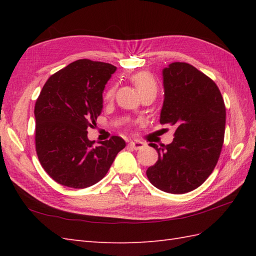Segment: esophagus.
Returning a JSON list of instances; mask_svg holds the SVG:
<instances>
[{
    "label": "esophagus",
    "instance_id": "esophagus-1",
    "mask_svg": "<svg viewBox=\"0 0 256 256\" xmlns=\"http://www.w3.org/2000/svg\"><path fill=\"white\" fill-rule=\"evenodd\" d=\"M128 144H130V146H131V148H133L134 150H140V148H144V143L140 142V140H131V142H130Z\"/></svg>",
    "mask_w": 256,
    "mask_h": 256
}]
</instances>
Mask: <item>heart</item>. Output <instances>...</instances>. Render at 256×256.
Returning <instances> with one entry per match:
<instances>
[{
    "label": "heart",
    "mask_w": 256,
    "mask_h": 256,
    "mask_svg": "<svg viewBox=\"0 0 256 256\" xmlns=\"http://www.w3.org/2000/svg\"><path fill=\"white\" fill-rule=\"evenodd\" d=\"M132 81L134 82V84L136 86V88L140 94L150 91L157 92V82L153 76H152L150 72H142L135 74L132 77ZM114 94H116V86H112L106 90V98L108 100H110L113 98Z\"/></svg>",
    "instance_id": "obj_1"
}]
</instances>
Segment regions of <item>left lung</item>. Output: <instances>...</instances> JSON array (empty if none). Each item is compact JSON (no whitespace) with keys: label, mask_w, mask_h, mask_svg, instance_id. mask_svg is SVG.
<instances>
[{"label":"left lung","mask_w":256,"mask_h":256,"mask_svg":"<svg viewBox=\"0 0 256 256\" xmlns=\"http://www.w3.org/2000/svg\"><path fill=\"white\" fill-rule=\"evenodd\" d=\"M164 103L160 122L176 126L168 145L153 148L158 160L146 170L153 186L170 194L198 188L214 172L224 144L226 106L216 84L186 62L162 69Z\"/></svg>","instance_id":"1"}]
</instances>
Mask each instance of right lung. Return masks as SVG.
<instances>
[{
	"instance_id": "1",
	"label": "right lung",
	"mask_w": 256,
	"mask_h": 256,
	"mask_svg": "<svg viewBox=\"0 0 256 256\" xmlns=\"http://www.w3.org/2000/svg\"><path fill=\"white\" fill-rule=\"evenodd\" d=\"M116 70L111 64L80 59L42 86L34 110L36 153L45 172L62 186L81 189L100 182L125 148L120 136L94 148L86 131L102 112V94Z\"/></svg>"
}]
</instances>
